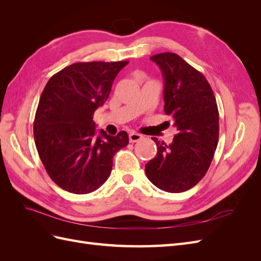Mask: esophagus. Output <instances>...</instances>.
<instances>
[{
    "instance_id": "esophagus-1",
    "label": "esophagus",
    "mask_w": 261,
    "mask_h": 261,
    "mask_svg": "<svg viewBox=\"0 0 261 261\" xmlns=\"http://www.w3.org/2000/svg\"><path fill=\"white\" fill-rule=\"evenodd\" d=\"M129 141L130 143H137V141H139V140H141L143 139V136L140 135V134H137V133H130L129 134Z\"/></svg>"
}]
</instances>
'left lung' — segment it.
Returning <instances> with one entry per match:
<instances>
[{"mask_svg":"<svg viewBox=\"0 0 261 261\" xmlns=\"http://www.w3.org/2000/svg\"><path fill=\"white\" fill-rule=\"evenodd\" d=\"M164 80V113L177 134L167 145L152 137L158 152L145 167L147 177L168 193H181L206 175L219 140V111L206 77L171 52L150 58Z\"/></svg>","mask_w":261,"mask_h":261,"instance_id":"left-lung-1","label":"left lung"}]
</instances>
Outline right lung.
I'll return each instance as SVG.
<instances>
[{"label":"right lung","mask_w":261,"mask_h":261,"mask_svg":"<svg viewBox=\"0 0 261 261\" xmlns=\"http://www.w3.org/2000/svg\"><path fill=\"white\" fill-rule=\"evenodd\" d=\"M120 62L74 63L54 74L41 93L34 122L39 156L55 184L73 194H89L110 176L114 154L127 146L122 130L97 136L92 116L109 98Z\"/></svg>","instance_id":"1"}]
</instances>
